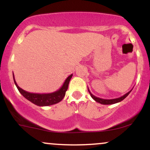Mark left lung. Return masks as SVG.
Wrapping results in <instances>:
<instances>
[{
  "label": "left lung",
  "mask_w": 150,
  "mask_h": 150,
  "mask_svg": "<svg viewBox=\"0 0 150 150\" xmlns=\"http://www.w3.org/2000/svg\"><path fill=\"white\" fill-rule=\"evenodd\" d=\"M87 89H88V91L89 92V94H90L91 97L93 99H94V101H97L98 103H100L101 104H104V105H108V104H116V103H118L120 102V101H123V99H125V97H128V95L129 94H130V92H131L132 89L130 91H129L128 92H127L126 94H125L124 95L122 96V97H120L118 98H116V99H101V98H99V97H95L94 95H93V94L91 93L90 91H89V89L88 87H87Z\"/></svg>",
  "instance_id": "obj_1"
}]
</instances>
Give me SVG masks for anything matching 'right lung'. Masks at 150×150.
<instances>
[{
  "instance_id": "add662e5",
  "label": "right lung",
  "mask_w": 150,
  "mask_h": 150,
  "mask_svg": "<svg viewBox=\"0 0 150 150\" xmlns=\"http://www.w3.org/2000/svg\"><path fill=\"white\" fill-rule=\"evenodd\" d=\"M13 80H14V82L16 85L17 88L20 92V94L23 96L24 97L26 98L27 100L31 101L35 105L39 106H51V105L56 104L57 103L60 102L62 99H63L65 95V92H66L67 89H68V85L70 79H71L73 74L69 75L65 80L64 83L63 84L62 87L58 90L54 92L51 93H47V94H39V93H31L28 92L27 91L24 90L17 84L16 81L15 80L14 74L13 73Z\"/></svg>"
}]
</instances>
